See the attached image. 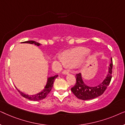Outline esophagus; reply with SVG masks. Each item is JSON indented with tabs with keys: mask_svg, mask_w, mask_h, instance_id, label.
<instances>
[{
	"mask_svg": "<svg viewBox=\"0 0 125 125\" xmlns=\"http://www.w3.org/2000/svg\"><path fill=\"white\" fill-rule=\"evenodd\" d=\"M62 73L63 74H68L69 73V71H66V70H64L62 71Z\"/></svg>",
	"mask_w": 125,
	"mask_h": 125,
	"instance_id": "1",
	"label": "esophagus"
}]
</instances>
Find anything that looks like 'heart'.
I'll return each mask as SVG.
<instances>
[{
	"mask_svg": "<svg viewBox=\"0 0 125 125\" xmlns=\"http://www.w3.org/2000/svg\"><path fill=\"white\" fill-rule=\"evenodd\" d=\"M89 52V49L85 48H78L66 51L63 53L62 56L59 55L57 58L63 66L66 65L69 66H74L81 62Z\"/></svg>",
	"mask_w": 125,
	"mask_h": 125,
	"instance_id": "obj_1",
	"label": "heart"
}]
</instances>
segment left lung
Here are the masks:
<instances>
[{
    "instance_id": "1",
    "label": "left lung",
    "mask_w": 125,
    "mask_h": 125,
    "mask_svg": "<svg viewBox=\"0 0 125 125\" xmlns=\"http://www.w3.org/2000/svg\"><path fill=\"white\" fill-rule=\"evenodd\" d=\"M112 68L113 61L111 58V62L106 76L101 83L94 86H90L85 84L82 78L81 73L77 74L76 84L71 88V91L77 98L83 100H92L100 96L105 91L110 83L112 77Z\"/></svg>"
}]
</instances>
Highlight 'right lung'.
Segmentation results:
<instances>
[{"instance_id": "right-lung-1", "label": "right lung", "mask_w": 125, "mask_h": 125, "mask_svg": "<svg viewBox=\"0 0 125 125\" xmlns=\"http://www.w3.org/2000/svg\"><path fill=\"white\" fill-rule=\"evenodd\" d=\"M23 43H29L31 44H35V45L37 46H40L41 44L39 42H35V41H27V42H23ZM58 75H56L54 76L50 77H48L47 79V84L44 87V89L42 90V92H39V93L36 94L34 95H28L24 93L23 92H20L19 90H18L16 88V89L18 90V91L19 92L20 94H21L23 97H24L25 98L28 99V100H32V101H39L42 100V99L45 98L47 95L48 94L49 92H51V89H52L53 85V82L55 80V78L57 77Z\"/></svg>"}]
</instances>
